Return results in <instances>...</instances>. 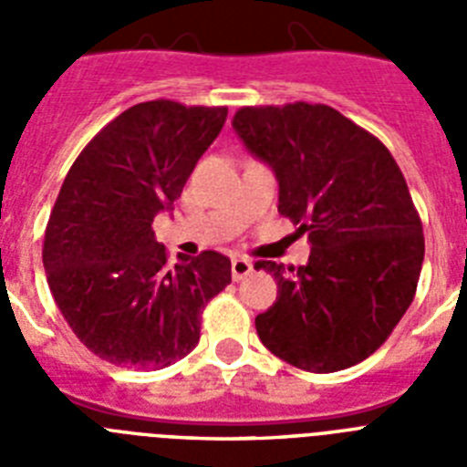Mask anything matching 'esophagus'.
Listing matches in <instances>:
<instances>
[{
    "label": "esophagus",
    "instance_id": "obj_1",
    "mask_svg": "<svg viewBox=\"0 0 467 467\" xmlns=\"http://www.w3.org/2000/svg\"><path fill=\"white\" fill-rule=\"evenodd\" d=\"M253 269H254V264L250 262V259H245V257L231 259V275H234V280L247 278V275L253 274Z\"/></svg>",
    "mask_w": 467,
    "mask_h": 467
}]
</instances>
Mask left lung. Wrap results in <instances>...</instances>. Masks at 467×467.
I'll use <instances>...</instances> for the list:
<instances>
[{"label": "left lung", "instance_id": "left-lung-1", "mask_svg": "<svg viewBox=\"0 0 467 467\" xmlns=\"http://www.w3.org/2000/svg\"><path fill=\"white\" fill-rule=\"evenodd\" d=\"M234 130L278 180V213L308 234L306 266L257 262L278 296L254 317L259 339L306 372L369 358L410 308L423 226L390 151L327 105L243 107Z\"/></svg>", "mask_w": 467, "mask_h": 467}]
</instances>
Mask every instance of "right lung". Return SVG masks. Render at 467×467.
Returning a JSON list of instances; mask_svg holds the SVG:
<instances>
[{"label":"right lung","mask_w":467,"mask_h":467,"mask_svg":"<svg viewBox=\"0 0 467 467\" xmlns=\"http://www.w3.org/2000/svg\"><path fill=\"white\" fill-rule=\"evenodd\" d=\"M226 107L140 102L95 135L65 177L44 236V271L81 344L111 365L163 369L201 339V313L231 283L205 250L168 264L154 217L172 210Z\"/></svg>","instance_id":"1"}]
</instances>
